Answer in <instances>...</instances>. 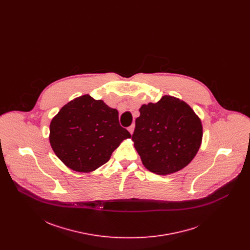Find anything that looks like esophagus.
Wrapping results in <instances>:
<instances>
[{
  "label": "esophagus",
  "instance_id": "obj_1",
  "mask_svg": "<svg viewBox=\"0 0 250 250\" xmlns=\"http://www.w3.org/2000/svg\"><path fill=\"white\" fill-rule=\"evenodd\" d=\"M134 129H135V125H130V126L128 127V131L130 132V134H133V132H134Z\"/></svg>",
  "mask_w": 250,
  "mask_h": 250
}]
</instances>
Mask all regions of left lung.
<instances>
[{
    "label": "left lung",
    "mask_w": 250,
    "mask_h": 250,
    "mask_svg": "<svg viewBox=\"0 0 250 250\" xmlns=\"http://www.w3.org/2000/svg\"><path fill=\"white\" fill-rule=\"evenodd\" d=\"M132 135L143 166L158 175L174 173L197 155L202 140V121L185 101L164 95L140 108Z\"/></svg>",
    "instance_id": "obj_1"
}]
</instances>
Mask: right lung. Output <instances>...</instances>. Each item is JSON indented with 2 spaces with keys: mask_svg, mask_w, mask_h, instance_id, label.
I'll return each instance as SVG.
<instances>
[{
  "mask_svg": "<svg viewBox=\"0 0 250 250\" xmlns=\"http://www.w3.org/2000/svg\"><path fill=\"white\" fill-rule=\"evenodd\" d=\"M118 110L91 95L65 104L49 125L50 146L65 165L78 172H91L109 160L130 133L120 125Z\"/></svg>",
  "mask_w": 250,
  "mask_h": 250,
  "instance_id": "obj_1",
  "label": "right lung"
}]
</instances>
